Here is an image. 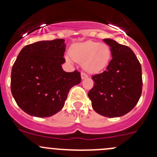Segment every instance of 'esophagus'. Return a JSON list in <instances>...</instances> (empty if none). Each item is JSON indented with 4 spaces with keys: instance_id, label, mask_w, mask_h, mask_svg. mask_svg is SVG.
<instances>
[{
    "instance_id": "34e87169",
    "label": "esophagus",
    "mask_w": 157,
    "mask_h": 157,
    "mask_svg": "<svg viewBox=\"0 0 157 157\" xmlns=\"http://www.w3.org/2000/svg\"><path fill=\"white\" fill-rule=\"evenodd\" d=\"M88 77V75L86 74H85V73L82 72L81 73V78L82 79H85V78H87Z\"/></svg>"
}]
</instances>
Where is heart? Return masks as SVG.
<instances>
[{
    "mask_svg": "<svg viewBox=\"0 0 157 157\" xmlns=\"http://www.w3.org/2000/svg\"><path fill=\"white\" fill-rule=\"evenodd\" d=\"M73 60L83 64V68L90 73H99L106 67L111 58L110 48L104 43L93 41L74 44L70 49ZM67 61L72 59L67 57Z\"/></svg>",
    "mask_w": 157,
    "mask_h": 157,
    "instance_id": "1",
    "label": "heart"
}]
</instances>
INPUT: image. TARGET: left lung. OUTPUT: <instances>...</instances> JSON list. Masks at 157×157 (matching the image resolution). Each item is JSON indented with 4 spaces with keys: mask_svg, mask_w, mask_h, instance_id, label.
<instances>
[{
    "mask_svg": "<svg viewBox=\"0 0 157 157\" xmlns=\"http://www.w3.org/2000/svg\"><path fill=\"white\" fill-rule=\"evenodd\" d=\"M112 59L106 70L92 77L93 87L88 96L98 114L115 118L128 113L137 105L142 93V71L138 59L129 47L110 39Z\"/></svg>",
    "mask_w": 157,
    "mask_h": 157,
    "instance_id": "1",
    "label": "left lung"
}]
</instances>
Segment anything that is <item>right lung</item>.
I'll use <instances>...</instances> for the list:
<instances>
[{
  "mask_svg": "<svg viewBox=\"0 0 157 157\" xmlns=\"http://www.w3.org/2000/svg\"><path fill=\"white\" fill-rule=\"evenodd\" d=\"M66 45L62 39L41 41L20 51L11 71V93L20 109L39 118L52 116L64 107L71 88L81 81L76 70L61 64Z\"/></svg>",
  "mask_w": 157,
  "mask_h": 157,
  "instance_id": "add662e5",
  "label": "right lung"
}]
</instances>
